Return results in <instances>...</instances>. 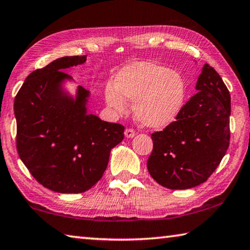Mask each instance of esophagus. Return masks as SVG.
<instances>
[{
    "mask_svg": "<svg viewBox=\"0 0 250 250\" xmlns=\"http://www.w3.org/2000/svg\"><path fill=\"white\" fill-rule=\"evenodd\" d=\"M125 138H128V139L133 138L135 135V131L133 129H126L125 131Z\"/></svg>",
    "mask_w": 250,
    "mask_h": 250,
    "instance_id": "34e87169",
    "label": "esophagus"
}]
</instances>
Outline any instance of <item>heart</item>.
Returning <instances> with one entry per match:
<instances>
[{
  "label": "heart",
  "mask_w": 250,
  "mask_h": 250,
  "mask_svg": "<svg viewBox=\"0 0 250 250\" xmlns=\"http://www.w3.org/2000/svg\"><path fill=\"white\" fill-rule=\"evenodd\" d=\"M115 86L104 90L105 103L124 112L125 100L133 104V115L143 126L163 129L171 125L183 108L186 83L183 76L152 62H139L117 74Z\"/></svg>",
  "instance_id": "b5f03b06"
}]
</instances>
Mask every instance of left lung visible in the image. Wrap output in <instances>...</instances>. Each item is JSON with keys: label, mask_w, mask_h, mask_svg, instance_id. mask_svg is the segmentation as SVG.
I'll use <instances>...</instances> for the list:
<instances>
[{"label": "left lung", "mask_w": 250, "mask_h": 250, "mask_svg": "<svg viewBox=\"0 0 250 250\" xmlns=\"http://www.w3.org/2000/svg\"><path fill=\"white\" fill-rule=\"evenodd\" d=\"M195 88L198 92L183 105L176 121L151 134L147 171L170 189L204 183L229 146L230 95L221 76L205 64Z\"/></svg>", "instance_id": "left-lung-1"}]
</instances>
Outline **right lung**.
<instances>
[{
    "instance_id": "1",
    "label": "right lung",
    "mask_w": 250,
    "mask_h": 250,
    "mask_svg": "<svg viewBox=\"0 0 250 250\" xmlns=\"http://www.w3.org/2000/svg\"><path fill=\"white\" fill-rule=\"evenodd\" d=\"M86 56L58 58L27 76L15 97L16 146L36 181L58 193L91 188L107 168L110 152L124 140L125 126L88 113L90 92L64 69L83 65Z\"/></svg>"
}]
</instances>
